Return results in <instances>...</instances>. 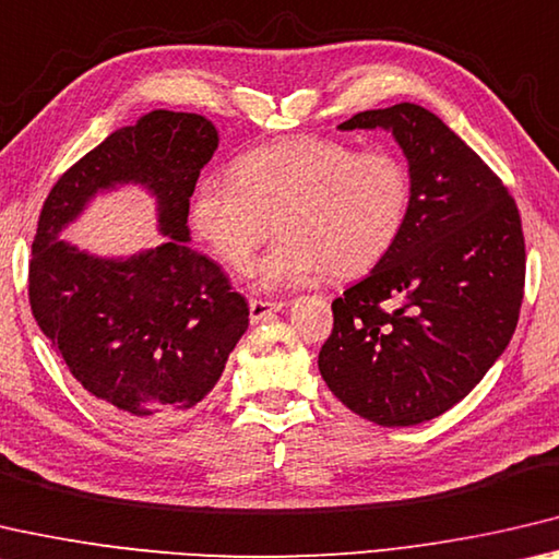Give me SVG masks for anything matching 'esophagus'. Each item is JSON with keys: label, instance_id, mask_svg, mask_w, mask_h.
Returning a JSON list of instances; mask_svg holds the SVG:
<instances>
[{"label": "esophagus", "instance_id": "obj_1", "mask_svg": "<svg viewBox=\"0 0 559 559\" xmlns=\"http://www.w3.org/2000/svg\"><path fill=\"white\" fill-rule=\"evenodd\" d=\"M285 307V301H267V299H250V317L252 322H262V319H267L270 314L280 312V309Z\"/></svg>", "mask_w": 559, "mask_h": 559}]
</instances>
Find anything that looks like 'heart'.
<instances>
[{
	"instance_id": "b5f03b06",
	"label": "heart",
	"mask_w": 559,
	"mask_h": 559,
	"mask_svg": "<svg viewBox=\"0 0 559 559\" xmlns=\"http://www.w3.org/2000/svg\"><path fill=\"white\" fill-rule=\"evenodd\" d=\"M411 207V173L389 151L356 153L334 139L260 145L235 163L233 176H207L190 205V223L210 252L245 272L280 217L282 242L260 260L267 292L371 272L399 242Z\"/></svg>"
}]
</instances>
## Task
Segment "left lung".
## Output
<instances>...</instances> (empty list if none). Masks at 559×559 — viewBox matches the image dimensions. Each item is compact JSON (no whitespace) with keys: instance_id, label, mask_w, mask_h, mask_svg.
<instances>
[{"instance_id":"1","label":"left lung","mask_w":559,"mask_h":559,"mask_svg":"<svg viewBox=\"0 0 559 559\" xmlns=\"http://www.w3.org/2000/svg\"><path fill=\"white\" fill-rule=\"evenodd\" d=\"M340 128L393 133L411 207L393 250L332 301L319 371L356 416L416 426L468 396L506 352L525 289L523 223L502 180L428 108L361 111Z\"/></svg>"}]
</instances>
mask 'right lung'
Listing matches in <instances>:
<instances>
[{
  "label": "right lung",
  "mask_w": 559,
  "mask_h": 559,
  "mask_svg": "<svg viewBox=\"0 0 559 559\" xmlns=\"http://www.w3.org/2000/svg\"><path fill=\"white\" fill-rule=\"evenodd\" d=\"M215 148L207 118L151 111L73 163L44 200L29 260L32 314L71 377L123 424H160L203 401L250 324L219 264L188 247L190 195ZM123 181L156 195L166 241L104 261L58 240L98 189Z\"/></svg>",
  "instance_id": "right-lung-1"
}]
</instances>
